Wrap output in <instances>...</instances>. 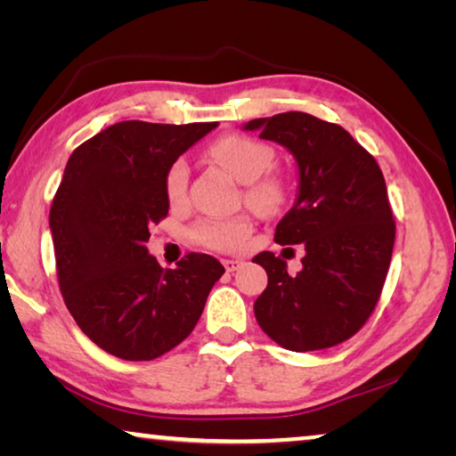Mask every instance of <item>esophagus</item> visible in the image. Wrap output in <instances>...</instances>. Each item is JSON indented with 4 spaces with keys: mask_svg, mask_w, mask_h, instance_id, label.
Instances as JSON below:
<instances>
[{
    "mask_svg": "<svg viewBox=\"0 0 456 456\" xmlns=\"http://www.w3.org/2000/svg\"><path fill=\"white\" fill-rule=\"evenodd\" d=\"M241 265H243V261H239V259H223V267H225L231 273L237 272Z\"/></svg>",
    "mask_w": 456,
    "mask_h": 456,
    "instance_id": "1",
    "label": "esophagus"
}]
</instances>
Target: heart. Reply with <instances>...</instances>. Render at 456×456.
<instances>
[{"label": "heart", "mask_w": 456, "mask_h": 456, "mask_svg": "<svg viewBox=\"0 0 456 456\" xmlns=\"http://www.w3.org/2000/svg\"><path fill=\"white\" fill-rule=\"evenodd\" d=\"M221 167L245 183V203L264 217L281 213L289 200V183L281 173L272 171L275 151L256 138L229 134L219 138L209 149ZM191 167L184 159H176L165 173V195L168 203L179 207L189 199ZM253 223L247 215L231 219H200L191 229L192 241L213 251H237L251 235Z\"/></svg>", "instance_id": "obj_1"}]
</instances>
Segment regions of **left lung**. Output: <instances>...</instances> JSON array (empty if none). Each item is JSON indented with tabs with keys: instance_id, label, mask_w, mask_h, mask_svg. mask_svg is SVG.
I'll return each mask as SVG.
<instances>
[{
	"instance_id": "8db88e82",
	"label": "left lung",
	"mask_w": 456,
	"mask_h": 456,
	"mask_svg": "<svg viewBox=\"0 0 456 456\" xmlns=\"http://www.w3.org/2000/svg\"><path fill=\"white\" fill-rule=\"evenodd\" d=\"M293 152L297 203L275 229V243H302L304 269L272 251L253 261L267 272L256 299L261 330L285 350L331 348L358 334L380 299L396 223L376 159L348 130L305 112H283L245 125Z\"/></svg>"
}]
</instances>
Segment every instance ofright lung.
Returning a JSON list of instances; mask_svg holds the SVG:
<instances>
[{
  "label": "right lung",
  "mask_w": 456,
  "mask_h": 456,
  "mask_svg": "<svg viewBox=\"0 0 456 456\" xmlns=\"http://www.w3.org/2000/svg\"><path fill=\"white\" fill-rule=\"evenodd\" d=\"M217 122L125 120L72 152L53 195L50 229L61 297L98 348L128 362L163 356L187 338L225 273L203 253L163 269L149 256L168 215L165 173Z\"/></svg>",
  "instance_id": "add662e5"
}]
</instances>
